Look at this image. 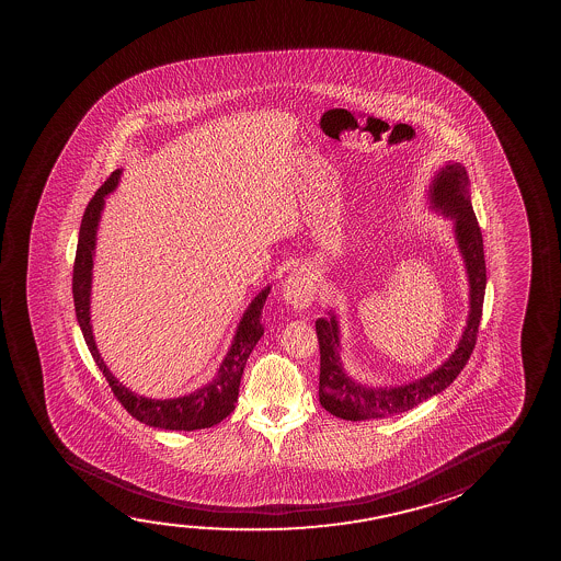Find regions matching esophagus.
<instances>
[{
    "label": "esophagus",
    "instance_id": "obj_1",
    "mask_svg": "<svg viewBox=\"0 0 561 561\" xmlns=\"http://www.w3.org/2000/svg\"><path fill=\"white\" fill-rule=\"evenodd\" d=\"M314 295V277L307 270H297L285 279L284 299L295 310H305L310 307Z\"/></svg>",
    "mask_w": 561,
    "mask_h": 561
}]
</instances>
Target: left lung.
Masks as SVG:
<instances>
[{
  "label": "left lung",
  "instance_id": "8db88e82",
  "mask_svg": "<svg viewBox=\"0 0 561 561\" xmlns=\"http://www.w3.org/2000/svg\"><path fill=\"white\" fill-rule=\"evenodd\" d=\"M431 205L443 215L454 218V231L469 277V316L458 348L453 356L412 383L400 387H366L346 376L339 354V325L335 314L316 320V333L320 343V402L341 420L362 422L374 417L402 414L422 404L423 400L445 391L473 353L483 316L486 266H484L483 236L476 213L469 201V178L460 162H448L438 172L430 190Z\"/></svg>",
  "mask_w": 561,
  "mask_h": 561
}]
</instances>
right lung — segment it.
<instances>
[{"mask_svg": "<svg viewBox=\"0 0 561 561\" xmlns=\"http://www.w3.org/2000/svg\"><path fill=\"white\" fill-rule=\"evenodd\" d=\"M121 178V170H115L107 182L95 192L92 201L85 207L80 233H78L77 259L72 268V297L77 308L78 323L84 333L85 345L92 353L98 368L107 379L111 391L116 400L126 408V412L136 417L138 422L149 427L172 431H195L213 427L222 422L224 417L233 412L238 402L239 383L243 376L247 358L253 353L254 345L264 333L262 325V307L268 297L270 287L262 289L247 308L245 314L239 322L238 333L231 343L230 353L226 354L218 376L205 385L199 391L192 392L180 399L154 400L139 397L130 389H126L101 358L100 351L93 341L92 323H90V291H92L93 249H95V233L100 224L101 210L105 205V195L115 190Z\"/></svg>", "mask_w": 561, "mask_h": 561, "instance_id": "right-lung-1", "label": "right lung"}]
</instances>
